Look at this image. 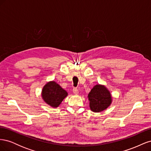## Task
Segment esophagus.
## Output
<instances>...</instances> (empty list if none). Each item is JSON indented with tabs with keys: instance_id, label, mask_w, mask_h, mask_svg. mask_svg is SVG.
I'll list each match as a JSON object with an SVG mask.
<instances>
[{
	"instance_id": "34e87169",
	"label": "esophagus",
	"mask_w": 151,
	"mask_h": 151,
	"mask_svg": "<svg viewBox=\"0 0 151 151\" xmlns=\"http://www.w3.org/2000/svg\"><path fill=\"white\" fill-rule=\"evenodd\" d=\"M73 93H74V94L77 95V94H79V91L77 88H74V89H73Z\"/></svg>"
}]
</instances>
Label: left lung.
<instances>
[{
	"instance_id": "1",
	"label": "left lung",
	"mask_w": 151,
	"mask_h": 151,
	"mask_svg": "<svg viewBox=\"0 0 151 151\" xmlns=\"http://www.w3.org/2000/svg\"><path fill=\"white\" fill-rule=\"evenodd\" d=\"M89 108L94 113L101 112L110 106L113 98L111 92L103 84H96L88 94Z\"/></svg>"
}]
</instances>
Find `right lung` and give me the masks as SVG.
<instances>
[{"mask_svg":"<svg viewBox=\"0 0 151 151\" xmlns=\"http://www.w3.org/2000/svg\"><path fill=\"white\" fill-rule=\"evenodd\" d=\"M42 98L45 103L52 108H57L67 96L65 90L53 81L45 84L42 91Z\"/></svg>","mask_w":151,"mask_h":151,"instance_id":"1","label":"right lung"}]
</instances>
